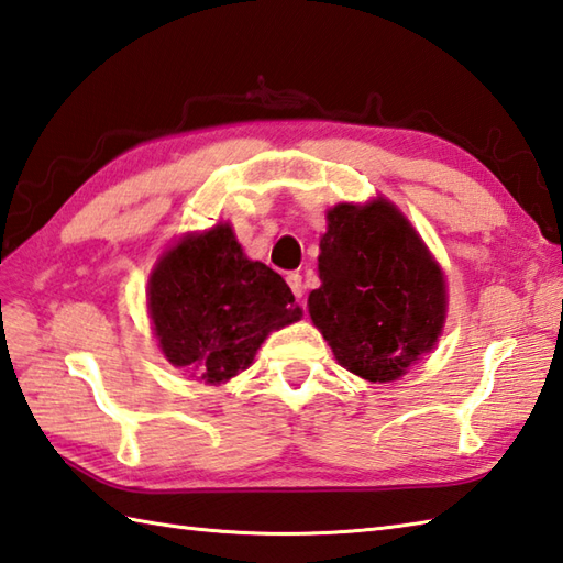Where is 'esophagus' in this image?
I'll return each instance as SVG.
<instances>
[{
    "mask_svg": "<svg viewBox=\"0 0 563 563\" xmlns=\"http://www.w3.org/2000/svg\"><path fill=\"white\" fill-rule=\"evenodd\" d=\"M286 282H289V286H291V291H294V296H296V298H301V296H303L306 286H303V277H301V274H298V272L286 274Z\"/></svg>",
    "mask_w": 563,
    "mask_h": 563,
    "instance_id": "1",
    "label": "esophagus"
}]
</instances>
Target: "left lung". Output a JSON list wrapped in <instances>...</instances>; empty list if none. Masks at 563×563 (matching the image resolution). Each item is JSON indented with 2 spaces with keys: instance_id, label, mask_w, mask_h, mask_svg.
<instances>
[{
  "instance_id": "obj_1",
  "label": "left lung",
  "mask_w": 563,
  "mask_h": 563,
  "mask_svg": "<svg viewBox=\"0 0 563 563\" xmlns=\"http://www.w3.org/2000/svg\"><path fill=\"white\" fill-rule=\"evenodd\" d=\"M320 289L308 311L335 360L366 382H396L444 328V274L391 201L328 211Z\"/></svg>"
}]
</instances>
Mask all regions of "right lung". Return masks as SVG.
Masks as SVG:
<instances>
[{
  "mask_svg": "<svg viewBox=\"0 0 563 563\" xmlns=\"http://www.w3.org/2000/svg\"><path fill=\"white\" fill-rule=\"evenodd\" d=\"M147 311L167 362L206 384L247 369L272 330L301 318L286 282L247 260L228 223L189 233L159 257Z\"/></svg>",
  "mask_w": 563,
  "mask_h": 563,
  "instance_id": "1",
  "label": "right lung"
}]
</instances>
